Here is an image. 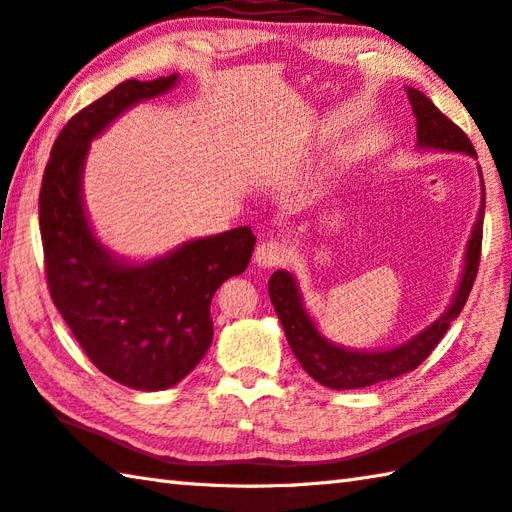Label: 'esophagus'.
I'll use <instances>...</instances> for the list:
<instances>
[{
  "label": "esophagus",
  "instance_id": "esophagus-1",
  "mask_svg": "<svg viewBox=\"0 0 512 512\" xmlns=\"http://www.w3.org/2000/svg\"><path fill=\"white\" fill-rule=\"evenodd\" d=\"M286 259V248L284 244H280V241H262V244L257 246L255 250V264L259 268H273L277 264H282Z\"/></svg>",
  "mask_w": 512,
  "mask_h": 512
}]
</instances>
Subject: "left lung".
Listing matches in <instances>:
<instances>
[{
	"instance_id": "8db88e82",
	"label": "left lung",
	"mask_w": 512,
	"mask_h": 512,
	"mask_svg": "<svg viewBox=\"0 0 512 512\" xmlns=\"http://www.w3.org/2000/svg\"><path fill=\"white\" fill-rule=\"evenodd\" d=\"M407 98L412 102V111L416 116V147L418 150H434L448 154H466L477 159L475 147L470 138L461 129L445 118L434 102L423 91L414 87H405ZM479 167V165H477ZM481 183V206L477 212V221L472 226L470 239L466 244V257H463L461 275L457 291L452 295V302L439 318L427 324L416 336L407 338L401 345L389 349H351L338 342L329 340L318 329V324L309 315L304 306V297L300 293L295 275L288 271H275L268 280V295L280 318L288 347L300 360L302 369L320 385L331 389H360L369 387L383 380H392L416 369L430 356L432 349L439 345L445 336L450 322L459 318V313L466 304L470 288L475 284L479 255H481V232H483V210H486V190H483V176L479 167Z\"/></svg>"
}]
</instances>
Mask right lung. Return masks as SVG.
Masks as SVG:
<instances>
[{
	"instance_id": "add662e5",
	"label": "right lung",
	"mask_w": 512,
	"mask_h": 512,
	"mask_svg": "<svg viewBox=\"0 0 512 512\" xmlns=\"http://www.w3.org/2000/svg\"><path fill=\"white\" fill-rule=\"evenodd\" d=\"M176 85L179 73L125 80L91 102L55 138L40 190L53 304L102 374L141 392L170 389L199 365L212 342V295L246 271L255 248L253 230L241 226L136 262L107 248L91 226L82 192L91 141Z\"/></svg>"
}]
</instances>
